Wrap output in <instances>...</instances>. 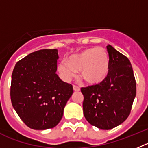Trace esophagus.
<instances>
[{"label":"esophagus","mask_w":148,"mask_h":148,"mask_svg":"<svg viewBox=\"0 0 148 148\" xmlns=\"http://www.w3.org/2000/svg\"><path fill=\"white\" fill-rule=\"evenodd\" d=\"M73 88H74V91H79L80 90V88L77 86H73Z\"/></svg>","instance_id":"esophagus-1"}]
</instances>
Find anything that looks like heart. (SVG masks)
<instances>
[{
    "label": "heart",
    "mask_w": 148,
    "mask_h": 148,
    "mask_svg": "<svg viewBox=\"0 0 148 148\" xmlns=\"http://www.w3.org/2000/svg\"><path fill=\"white\" fill-rule=\"evenodd\" d=\"M58 70L66 81L71 80L77 77V72L81 71V77L86 83L98 86L108 77L110 71V58L104 48H89L71 55L67 62L62 61Z\"/></svg>",
    "instance_id": "b5f03b06"
}]
</instances>
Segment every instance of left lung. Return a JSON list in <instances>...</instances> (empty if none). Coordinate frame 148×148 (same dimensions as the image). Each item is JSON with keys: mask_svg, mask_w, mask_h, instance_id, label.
<instances>
[{"mask_svg": "<svg viewBox=\"0 0 148 148\" xmlns=\"http://www.w3.org/2000/svg\"><path fill=\"white\" fill-rule=\"evenodd\" d=\"M108 79L98 86L82 88L83 114L86 120L102 130H110L125 122L131 110L136 84L130 60L110 45Z\"/></svg>", "mask_w": 148, "mask_h": 148, "instance_id": "obj_1", "label": "left lung"}]
</instances>
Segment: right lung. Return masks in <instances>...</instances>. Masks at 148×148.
Returning <instances> with one entry per match:
<instances>
[{
    "label": "right lung",
    "mask_w": 148,
    "mask_h": 148,
    "mask_svg": "<svg viewBox=\"0 0 148 148\" xmlns=\"http://www.w3.org/2000/svg\"><path fill=\"white\" fill-rule=\"evenodd\" d=\"M58 49H42L16 63L12 75V106L26 125L34 130L55 127L74 93L71 84L56 74Z\"/></svg>",
    "instance_id": "obj_1"
}]
</instances>
